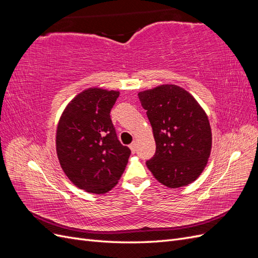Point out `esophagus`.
<instances>
[{"instance_id": "34e87169", "label": "esophagus", "mask_w": 258, "mask_h": 258, "mask_svg": "<svg viewBox=\"0 0 258 258\" xmlns=\"http://www.w3.org/2000/svg\"><path fill=\"white\" fill-rule=\"evenodd\" d=\"M129 147H130V150H131V152L132 153H136V151H137V144L134 142V143H131L130 145H129Z\"/></svg>"}]
</instances>
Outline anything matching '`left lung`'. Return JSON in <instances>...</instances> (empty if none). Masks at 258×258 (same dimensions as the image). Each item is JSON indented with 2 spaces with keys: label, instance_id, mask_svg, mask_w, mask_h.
Instances as JSON below:
<instances>
[{
  "label": "left lung",
  "instance_id": "8db88e82",
  "mask_svg": "<svg viewBox=\"0 0 258 258\" xmlns=\"http://www.w3.org/2000/svg\"><path fill=\"white\" fill-rule=\"evenodd\" d=\"M156 142L146 161L155 178L170 188L192 183L205 170L212 148L209 118L188 91L165 84L140 91Z\"/></svg>",
  "mask_w": 258,
  "mask_h": 258
}]
</instances>
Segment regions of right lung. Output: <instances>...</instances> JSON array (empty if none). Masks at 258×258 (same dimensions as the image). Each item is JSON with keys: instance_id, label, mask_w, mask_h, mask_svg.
Returning a JSON list of instances; mask_svg holds the SVG:
<instances>
[{"instance_id": "right-lung-1", "label": "right lung", "mask_w": 258, "mask_h": 258, "mask_svg": "<svg viewBox=\"0 0 258 258\" xmlns=\"http://www.w3.org/2000/svg\"><path fill=\"white\" fill-rule=\"evenodd\" d=\"M119 91L93 87L79 93L58 122L56 151L60 166L76 187L105 194L118 183L131 151L117 139L111 110Z\"/></svg>"}]
</instances>
